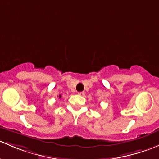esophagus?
Wrapping results in <instances>:
<instances>
[{"mask_svg":"<svg viewBox=\"0 0 159 159\" xmlns=\"http://www.w3.org/2000/svg\"><path fill=\"white\" fill-rule=\"evenodd\" d=\"M78 95H80V96L84 95V91H81V92H78Z\"/></svg>","mask_w":159,"mask_h":159,"instance_id":"1","label":"esophagus"}]
</instances>
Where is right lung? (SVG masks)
<instances>
[{
  "label": "right lung",
  "mask_w": 159,
  "mask_h": 159,
  "mask_svg": "<svg viewBox=\"0 0 159 159\" xmlns=\"http://www.w3.org/2000/svg\"><path fill=\"white\" fill-rule=\"evenodd\" d=\"M59 98H61V95H59Z\"/></svg>",
  "instance_id": "obj_1"
}]
</instances>
